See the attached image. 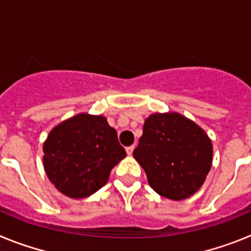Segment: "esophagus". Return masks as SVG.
Returning <instances> with one entry per match:
<instances>
[{
  "mask_svg": "<svg viewBox=\"0 0 251 251\" xmlns=\"http://www.w3.org/2000/svg\"><path fill=\"white\" fill-rule=\"evenodd\" d=\"M126 150H127V153L130 156V154L133 153V151H134V146H129V147H127Z\"/></svg>",
  "mask_w": 251,
  "mask_h": 251,
  "instance_id": "1",
  "label": "esophagus"
}]
</instances>
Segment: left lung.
<instances>
[{"label":"left lung","instance_id":"obj_1","mask_svg":"<svg viewBox=\"0 0 251 251\" xmlns=\"http://www.w3.org/2000/svg\"><path fill=\"white\" fill-rule=\"evenodd\" d=\"M148 183L170 200H183L202 186L212 163L210 138L178 113L150 115L133 151Z\"/></svg>","mask_w":251,"mask_h":251}]
</instances>
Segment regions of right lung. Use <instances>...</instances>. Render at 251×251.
Masks as SVG:
<instances>
[{
	"mask_svg": "<svg viewBox=\"0 0 251 251\" xmlns=\"http://www.w3.org/2000/svg\"><path fill=\"white\" fill-rule=\"evenodd\" d=\"M126 156L117 130L101 115H75L51 130L44 145L49 179L72 199L98 191L112 168Z\"/></svg>",
	"mask_w": 251,
	"mask_h": 251,
	"instance_id": "obj_1",
	"label": "right lung"
}]
</instances>
